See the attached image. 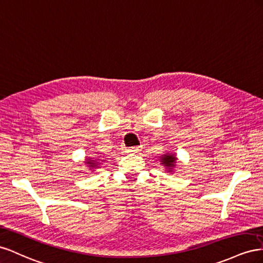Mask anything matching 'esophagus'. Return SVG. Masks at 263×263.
<instances>
[{
	"mask_svg": "<svg viewBox=\"0 0 263 263\" xmlns=\"http://www.w3.org/2000/svg\"><path fill=\"white\" fill-rule=\"evenodd\" d=\"M141 149H142L141 146H134V147H129L126 151L127 153H139L141 152Z\"/></svg>",
	"mask_w": 263,
	"mask_h": 263,
	"instance_id": "1",
	"label": "esophagus"
}]
</instances>
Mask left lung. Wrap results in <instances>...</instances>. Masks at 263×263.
I'll return each mask as SVG.
<instances>
[{"mask_svg": "<svg viewBox=\"0 0 263 263\" xmlns=\"http://www.w3.org/2000/svg\"><path fill=\"white\" fill-rule=\"evenodd\" d=\"M159 161L161 162V164L163 166L166 168L167 173H173L174 168L176 167V164H177V157L175 155V153H165L162 154L160 156Z\"/></svg>", "mask_w": 263, "mask_h": 263, "instance_id": "obj_1", "label": "left lung"}]
</instances>
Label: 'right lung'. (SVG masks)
Listing matches in <instances>:
<instances>
[{
  "instance_id": "add662e5",
  "label": "right lung",
  "mask_w": 263,
  "mask_h": 263,
  "mask_svg": "<svg viewBox=\"0 0 263 263\" xmlns=\"http://www.w3.org/2000/svg\"><path fill=\"white\" fill-rule=\"evenodd\" d=\"M101 161H102V160L98 159V157H88V156H86L85 165H86V166H87L90 171L93 172L95 168H98V167H99V165L101 164V163H100Z\"/></svg>"
}]
</instances>
